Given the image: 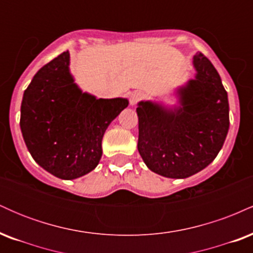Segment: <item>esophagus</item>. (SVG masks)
Here are the masks:
<instances>
[{
  "mask_svg": "<svg viewBox=\"0 0 253 253\" xmlns=\"http://www.w3.org/2000/svg\"><path fill=\"white\" fill-rule=\"evenodd\" d=\"M141 98H143V94H141L140 91H134V92H132V94H130V96H129V104L130 106H135L136 103L139 102V101L141 100Z\"/></svg>",
  "mask_w": 253,
  "mask_h": 253,
  "instance_id": "1",
  "label": "esophagus"
}]
</instances>
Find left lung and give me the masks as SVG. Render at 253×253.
<instances>
[{"label":"left lung","instance_id":"1","mask_svg":"<svg viewBox=\"0 0 253 253\" xmlns=\"http://www.w3.org/2000/svg\"><path fill=\"white\" fill-rule=\"evenodd\" d=\"M196 74L175 90L177 103L140 101L138 151L151 171L187 178L207 168L225 143L229 128L227 92L201 52L193 58Z\"/></svg>","mask_w":253,"mask_h":253}]
</instances>
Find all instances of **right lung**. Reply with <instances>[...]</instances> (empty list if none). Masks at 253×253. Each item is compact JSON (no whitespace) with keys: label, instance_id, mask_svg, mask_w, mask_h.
Returning a JSON list of instances; mask_svg holds the SVG:
<instances>
[{"label":"right lung","instance_id":"1","mask_svg":"<svg viewBox=\"0 0 253 253\" xmlns=\"http://www.w3.org/2000/svg\"><path fill=\"white\" fill-rule=\"evenodd\" d=\"M127 106V98H97L82 91L66 51L42 66L25 90L20 128L42 169L58 178L75 179L100 163L104 132Z\"/></svg>","mask_w":253,"mask_h":253}]
</instances>
